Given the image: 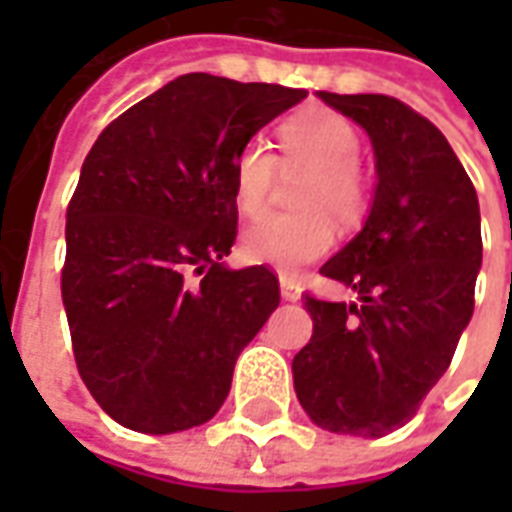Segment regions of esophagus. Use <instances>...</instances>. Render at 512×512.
<instances>
[{
	"label": "esophagus",
	"instance_id": "1",
	"mask_svg": "<svg viewBox=\"0 0 512 512\" xmlns=\"http://www.w3.org/2000/svg\"><path fill=\"white\" fill-rule=\"evenodd\" d=\"M279 293H282V299L285 301H299L301 299V288L296 285V279L290 277H279Z\"/></svg>",
	"mask_w": 512,
	"mask_h": 512
}]
</instances>
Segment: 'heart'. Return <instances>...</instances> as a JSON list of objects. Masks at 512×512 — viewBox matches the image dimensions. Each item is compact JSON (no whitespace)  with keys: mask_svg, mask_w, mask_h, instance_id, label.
Listing matches in <instances>:
<instances>
[{"mask_svg":"<svg viewBox=\"0 0 512 512\" xmlns=\"http://www.w3.org/2000/svg\"><path fill=\"white\" fill-rule=\"evenodd\" d=\"M282 164L310 167L312 175L301 186V213H271L249 224L241 235V255L249 263L299 271L329 252L334 244L332 219L356 224L367 208L365 180L356 169L359 134L332 109L312 106L279 128ZM277 158L260 142H246L233 158L235 208L255 216L266 205Z\"/></svg>","mask_w":512,"mask_h":512,"instance_id":"1","label":"heart"}]
</instances>
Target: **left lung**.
Wrapping results in <instances>:
<instances>
[{
  "instance_id": "1",
  "label": "left lung",
  "mask_w": 512,
  "mask_h": 512,
  "mask_svg": "<svg viewBox=\"0 0 512 512\" xmlns=\"http://www.w3.org/2000/svg\"><path fill=\"white\" fill-rule=\"evenodd\" d=\"M318 98L365 128L376 189L362 230L321 268L356 301L304 296L312 337L293 386L318 428L378 439L417 414L472 321L480 202L444 134L397 98Z\"/></svg>"
}]
</instances>
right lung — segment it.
Here are the masks:
<instances>
[{
    "instance_id": "add662e5",
    "label": "right lung",
    "mask_w": 512,
    "mask_h": 512,
    "mask_svg": "<svg viewBox=\"0 0 512 512\" xmlns=\"http://www.w3.org/2000/svg\"><path fill=\"white\" fill-rule=\"evenodd\" d=\"M304 90L186 73L104 128L68 205L62 304L79 376L139 433L197 428L279 307L266 266L230 268L233 158Z\"/></svg>"
}]
</instances>
